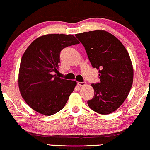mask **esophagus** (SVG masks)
I'll list each match as a JSON object with an SVG mask.
<instances>
[{
	"label": "esophagus",
	"mask_w": 150,
	"mask_h": 150,
	"mask_svg": "<svg viewBox=\"0 0 150 150\" xmlns=\"http://www.w3.org/2000/svg\"><path fill=\"white\" fill-rule=\"evenodd\" d=\"M77 84L79 85V86H85V85L86 84V82H78Z\"/></svg>",
	"instance_id": "1"
}]
</instances>
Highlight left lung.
I'll return each instance as SVG.
<instances>
[{
    "mask_svg": "<svg viewBox=\"0 0 150 150\" xmlns=\"http://www.w3.org/2000/svg\"><path fill=\"white\" fill-rule=\"evenodd\" d=\"M83 45L100 82L92 83L94 96L88 101L91 110L108 115L119 108L132 87L133 68L127 49L115 35L104 30L76 34Z\"/></svg>",
    "mask_w": 150,
    "mask_h": 150,
    "instance_id": "1",
    "label": "left lung"
}]
</instances>
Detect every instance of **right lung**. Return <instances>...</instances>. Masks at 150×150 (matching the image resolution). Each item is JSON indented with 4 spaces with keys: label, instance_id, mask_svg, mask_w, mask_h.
<instances>
[{
    "label": "right lung",
    "instance_id": "1",
    "mask_svg": "<svg viewBox=\"0 0 150 150\" xmlns=\"http://www.w3.org/2000/svg\"><path fill=\"white\" fill-rule=\"evenodd\" d=\"M79 44L73 35L52 33L38 38L22 56L18 77L21 96L30 108L50 116L62 110L77 85L53 75L59 69L60 53Z\"/></svg>",
    "mask_w": 150,
    "mask_h": 150
}]
</instances>
